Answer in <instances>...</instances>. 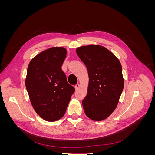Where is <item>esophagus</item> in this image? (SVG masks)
I'll return each instance as SVG.
<instances>
[{
  "instance_id": "esophagus-1",
  "label": "esophagus",
  "mask_w": 155,
  "mask_h": 155,
  "mask_svg": "<svg viewBox=\"0 0 155 155\" xmlns=\"http://www.w3.org/2000/svg\"><path fill=\"white\" fill-rule=\"evenodd\" d=\"M80 87V85L79 84H77V85H75V88H76V90H78V89Z\"/></svg>"
}]
</instances>
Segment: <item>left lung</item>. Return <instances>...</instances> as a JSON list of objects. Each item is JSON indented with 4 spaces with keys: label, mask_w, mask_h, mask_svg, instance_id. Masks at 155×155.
<instances>
[{
    "label": "left lung",
    "mask_w": 155,
    "mask_h": 155,
    "mask_svg": "<svg viewBox=\"0 0 155 155\" xmlns=\"http://www.w3.org/2000/svg\"><path fill=\"white\" fill-rule=\"evenodd\" d=\"M76 53L86 65L89 77L87 94L82 101L84 110L92 120H105L115 110L124 89L121 63L100 45L81 46Z\"/></svg>",
    "instance_id": "left-lung-1"
}]
</instances>
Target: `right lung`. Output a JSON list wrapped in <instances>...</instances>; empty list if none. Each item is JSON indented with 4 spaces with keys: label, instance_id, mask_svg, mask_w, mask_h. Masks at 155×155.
Returning <instances> with one entry per match:
<instances>
[{
    "label": "right lung",
    "instance_id": "obj_1",
    "mask_svg": "<svg viewBox=\"0 0 155 155\" xmlns=\"http://www.w3.org/2000/svg\"><path fill=\"white\" fill-rule=\"evenodd\" d=\"M66 55L63 47L50 48L33 58L28 67L25 83L31 105L48 121L62 118L75 92L61 69Z\"/></svg>",
    "mask_w": 155,
    "mask_h": 155
}]
</instances>
